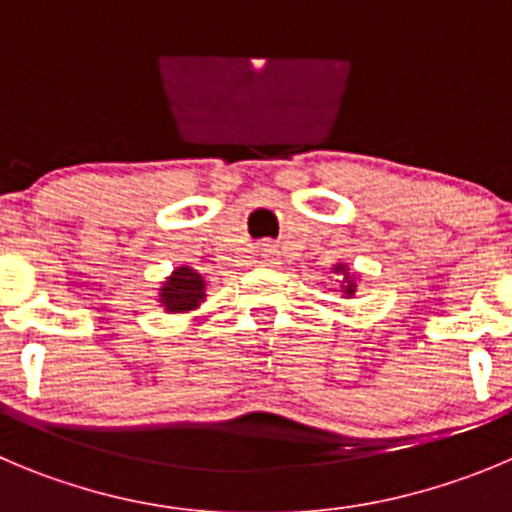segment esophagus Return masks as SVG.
<instances>
[{"label":"esophagus","mask_w":512,"mask_h":512,"mask_svg":"<svg viewBox=\"0 0 512 512\" xmlns=\"http://www.w3.org/2000/svg\"><path fill=\"white\" fill-rule=\"evenodd\" d=\"M260 255H262V262H265V265H278V247L275 245H270V242H265V245L260 247Z\"/></svg>","instance_id":"34e87169"}]
</instances>
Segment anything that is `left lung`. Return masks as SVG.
Segmentation results:
<instances>
[{
    "mask_svg": "<svg viewBox=\"0 0 512 512\" xmlns=\"http://www.w3.org/2000/svg\"><path fill=\"white\" fill-rule=\"evenodd\" d=\"M333 272H336L338 278H341V293L346 295V298H351V295L356 293V278H353L351 272H348V267L341 265V262L333 267Z\"/></svg>",
    "mask_w": 512,
    "mask_h": 512,
    "instance_id": "1",
    "label": "left lung"
}]
</instances>
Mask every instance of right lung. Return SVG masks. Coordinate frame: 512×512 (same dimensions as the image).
I'll use <instances>...</instances> for the list:
<instances>
[{"label":"right lung","instance_id":"obj_1","mask_svg":"<svg viewBox=\"0 0 512 512\" xmlns=\"http://www.w3.org/2000/svg\"><path fill=\"white\" fill-rule=\"evenodd\" d=\"M204 278L189 265H181L171 272L159 288V303L166 313H189L197 310L204 300Z\"/></svg>","mask_w":512,"mask_h":512}]
</instances>
